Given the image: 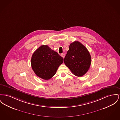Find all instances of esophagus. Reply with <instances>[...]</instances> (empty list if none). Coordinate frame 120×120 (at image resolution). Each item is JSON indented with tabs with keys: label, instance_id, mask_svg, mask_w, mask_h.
<instances>
[{
	"label": "esophagus",
	"instance_id": "1",
	"mask_svg": "<svg viewBox=\"0 0 120 120\" xmlns=\"http://www.w3.org/2000/svg\"><path fill=\"white\" fill-rule=\"evenodd\" d=\"M61 56H62L63 58H64V57H65V54L64 53H62V54H61Z\"/></svg>",
	"mask_w": 120,
	"mask_h": 120
}]
</instances>
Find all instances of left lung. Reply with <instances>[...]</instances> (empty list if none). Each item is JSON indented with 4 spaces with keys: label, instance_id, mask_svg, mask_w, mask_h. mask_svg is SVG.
Returning a JSON list of instances; mask_svg holds the SVG:
<instances>
[{
    "label": "left lung",
    "instance_id": "8db88e82",
    "mask_svg": "<svg viewBox=\"0 0 120 120\" xmlns=\"http://www.w3.org/2000/svg\"><path fill=\"white\" fill-rule=\"evenodd\" d=\"M64 62L74 75L82 77L90 68L91 56L83 44L75 41L70 44Z\"/></svg>",
    "mask_w": 120,
    "mask_h": 120
}]
</instances>
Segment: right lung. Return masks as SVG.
Wrapping results in <instances>:
<instances>
[{"instance_id": "1", "label": "right lung", "mask_w": 120, "mask_h": 120, "mask_svg": "<svg viewBox=\"0 0 120 120\" xmlns=\"http://www.w3.org/2000/svg\"><path fill=\"white\" fill-rule=\"evenodd\" d=\"M64 58L48 45H42L33 53L31 60L32 68L36 75L44 80L52 78Z\"/></svg>"}]
</instances>
